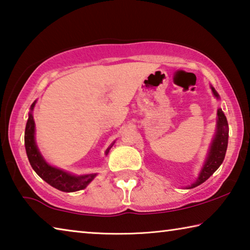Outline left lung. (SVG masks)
I'll list each match as a JSON object with an SVG mask.
<instances>
[{"label":"left lung","mask_w":250,"mask_h":250,"mask_svg":"<svg viewBox=\"0 0 250 250\" xmlns=\"http://www.w3.org/2000/svg\"><path fill=\"white\" fill-rule=\"evenodd\" d=\"M211 90H213L215 97L218 98V94L216 90L211 87ZM217 132L215 135V139L213 141V145H211L208 158L206 160V163L203 170L201 172L200 176L196 180L195 183H193L188 188H196V186L201 185L202 183L208 179V177L213 174V173L217 170V168L221 167L223 163L224 158H225L226 150H227V145H228V124L227 119L222 109L217 110Z\"/></svg>","instance_id":"left-lung-1"}]
</instances>
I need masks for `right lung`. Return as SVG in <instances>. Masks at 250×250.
<instances>
[{"mask_svg":"<svg viewBox=\"0 0 250 250\" xmlns=\"http://www.w3.org/2000/svg\"><path fill=\"white\" fill-rule=\"evenodd\" d=\"M34 105H35V103L32 104L31 109L34 108ZM34 133H35V124H34L32 112H29L24 137L26 154L34 171L45 182H47L49 185L62 192H76L86 188L94 180L96 174L75 176L65 171L59 170L57 167H50L49 164L46 163V161L43 159V156L41 155L39 149H37ZM109 149L107 150V153L109 152Z\"/></svg>","mask_w":250,"mask_h":250,"instance_id":"1","label":"right lung"}]
</instances>
